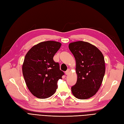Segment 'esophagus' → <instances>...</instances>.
<instances>
[{"mask_svg": "<svg viewBox=\"0 0 124 124\" xmlns=\"http://www.w3.org/2000/svg\"><path fill=\"white\" fill-rule=\"evenodd\" d=\"M69 72H70V69H68L67 70L66 72H65V74H66V75H68L69 73Z\"/></svg>", "mask_w": 124, "mask_h": 124, "instance_id": "obj_1", "label": "esophagus"}]
</instances>
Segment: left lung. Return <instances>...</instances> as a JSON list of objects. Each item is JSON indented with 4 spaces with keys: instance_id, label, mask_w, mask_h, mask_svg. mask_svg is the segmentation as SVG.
<instances>
[{
    "instance_id": "8db88e82",
    "label": "left lung",
    "mask_w": 124,
    "mask_h": 124,
    "mask_svg": "<svg viewBox=\"0 0 124 124\" xmlns=\"http://www.w3.org/2000/svg\"><path fill=\"white\" fill-rule=\"evenodd\" d=\"M69 48L76 59V84L71 87L77 98L86 99L100 88L105 74V62L101 52L93 45L79 41L70 43Z\"/></svg>"
}]
</instances>
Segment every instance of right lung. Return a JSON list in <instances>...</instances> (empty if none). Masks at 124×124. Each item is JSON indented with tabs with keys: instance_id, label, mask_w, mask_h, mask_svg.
Listing matches in <instances>:
<instances>
[{
	"instance_id": "obj_1",
	"label": "right lung",
	"mask_w": 124,
	"mask_h": 124,
	"mask_svg": "<svg viewBox=\"0 0 124 124\" xmlns=\"http://www.w3.org/2000/svg\"><path fill=\"white\" fill-rule=\"evenodd\" d=\"M62 46L56 41H47L32 47L26 54L22 72L29 91L40 99L47 98L57 88V81L64 74L53 57Z\"/></svg>"
}]
</instances>
